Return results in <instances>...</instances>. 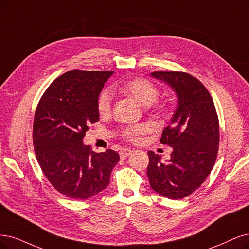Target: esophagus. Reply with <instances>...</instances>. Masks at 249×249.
<instances>
[{
	"label": "esophagus",
	"mask_w": 249,
	"mask_h": 249,
	"mask_svg": "<svg viewBox=\"0 0 249 249\" xmlns=\"http://www.w3.org/2000/svg\"><path fill=\"white\" fill-rule=\"evenodd\" d=\"M132 153H133V151L130 150V149H123V150L120 151V158L124 160L128 157V156L131 155Z\"/></svg>",
	"instance_id": "esophagus-1"
}]
</instances>
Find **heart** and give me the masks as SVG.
I'll list each match as a JSON object with an SVG mask.
<instances>
[{
	"label": "heart",
	"instance_id": "heart-1",
	"mask_svg": "<svg viewBox=\"0 0 249 249\" xmlns=\"http://www.w3.org/2000/svg\"><path fill=\"white\" fill-rule=\"evenodd\" d=\"M123 91L128 95L134 97L142 106H150L154 104L158 98L159 89L153 82L136 78L126 82L122 87ZM113 104V94L109 89H104L100 92L97 98V109L100 115L107 116L110 113ZM161 109L166 110L168 107L166 105L160 107ZM149 131V127L144 124L130 125L125 127L121 131V135L127 141L137 142L142 137Z\"/></svg>",
	"mask_w": 249,
	"mask_h": 249
}]
</instances>
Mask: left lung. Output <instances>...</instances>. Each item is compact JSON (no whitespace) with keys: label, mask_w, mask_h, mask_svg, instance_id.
I'll list each match as a JSON object with an SVG mask.
<instances>
[{"label":"left lung","mask_w":249,"mask_h":249,"mask_svg":"<svg viewBox=\"0 0 249 249\" xmlns=\"http://www.w3.org/2000/svg\"><path fill=\"white\" fill-rule=\"evenodd\" d=\"M178 98L171 122L160 142L172 148L168 163L150 151L148 174L151 188L169 199H182L196 191L209 176L218 153L219 124L213 97L195 77L182 71H154Z\"/></svg>","instance_id":"left-lung-1"}]
</instances>
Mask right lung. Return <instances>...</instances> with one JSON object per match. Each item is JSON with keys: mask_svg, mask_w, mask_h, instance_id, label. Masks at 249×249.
<instances>
[{"mask_svg": "<svg viewBox=\"0 0 249 249\" xmlns=\"http://www.w3.org/2000/svg\"><path fill=\"white\" fill-rule=\"evenodd\" d=\"M113 71L72 70L55 79L35 113L33 143L36 160L60 194L85 200L105 190L119 162L117 152H92L83 137L99 120L97 98Z\"/></svg>", "mask_w": 249, "mask_h": 249, "instance_id": "right-lung-1", "label": "right lung"}]
</instances>
